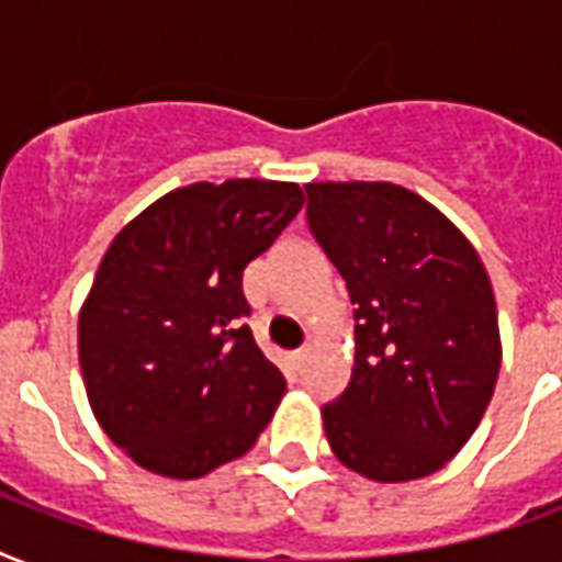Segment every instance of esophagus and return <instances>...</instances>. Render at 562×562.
Masks as SVG:
<instances>
[{
    "mask_svg": "<svg viewBox=\"0 0 562 562\" xmlns=\"http://www.w3.org/2000/svg\"><path fill=\"white\" fill-rule=\"evenodd\" d=\"M306 359H308V347L291 352V364H294V368H303V361H306Z\"/></svg>",
    "mask_w": 562,
    "mask_h": 562,
    "instance_id": "34e87169",
    "label": "esophagus"
}]
</instances>
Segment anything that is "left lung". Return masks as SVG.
<instances>
[{"label": "left lung", "instance_id": "1", "mask_svg": "<svg viewBox=\"0 0 562 562\" xmlns=\"http://www.w3.org/2000/svg\"><path fill=\"white\" fill-rule=\"evenodd\" d=\"M308 227L347 282L356 356L324 405L329 449L379 484L426 479L461 452L502 368L498 312L472 241L396 183H306Z\"/></svg>", "mask_w": 562, "mask_h": 562}]
</instances>
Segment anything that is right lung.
Returning a JSON list of instances; mask_svg holds the SVG:
<instances>
[{
    "instance_id": "right-lung-1",
    "label": "right lung",
    "mask_w": 562,
    "mask_h": 562,
    "mask_svg": "<svg viewBox=\"0 0 562 562\" xmlns=\"http://www.w3.org/2000/svg\"><path fill=\"white\" fill-rule=\"evenodd\" d=\"M303 203L285 180H201L110 241L78 315V361L99 426L143 470L201 479L273 417L285 379L241 324V273Z\"/></svg>"
}]
</instances>
